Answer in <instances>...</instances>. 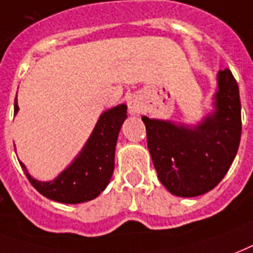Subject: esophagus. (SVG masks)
<instances>
[{
  "label": "esophagus",
  "mask_w": 253,
  "mask_h": 253,
  "mask_svg": "<svg viewBox=\"0 0 253 253\" xmlns=\"http://www.w3.org/2000/svg\"><path fill=\"white\" fill-rule=\"evenodd\" d=\"M127 106H128V111H130V114H132V115H135V114H139L140 110H142L139 99H138L136 96L130 98L128 102H127Z\"/></svg>",
  "instance_id": "esophagus-1"
}]
</instances>
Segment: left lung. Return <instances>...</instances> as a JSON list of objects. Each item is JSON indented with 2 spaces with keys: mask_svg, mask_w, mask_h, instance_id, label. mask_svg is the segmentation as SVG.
I'll return each instance as SVG.
<instances>
[{
  "mask_svg": "<svg viewBox=\"0 0 253 253\" xmlns=\"http://www.w3.org/2000/svg\"><path fill=\"white\" fill-rule=\"evenodd\" d=\"M216 111L194 130L143 117L147 146L161 183L173 195L191 198L220 183L239 150L242 105L231 70L219 71Z\"/></svg>",
  "mask_w": 253,
  "mask_h": 253,
  "instance_id": "left-lung-1",
  "label": "left lung"
}]
</instances>
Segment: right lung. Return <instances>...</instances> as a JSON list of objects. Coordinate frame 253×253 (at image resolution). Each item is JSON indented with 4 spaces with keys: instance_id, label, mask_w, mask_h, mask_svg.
Wrapping results in <instances>:
<instances>
[{
    "instance_id": "1",
    "label": "right lung",
    "mask_w": 253,
    "mask_h": 253,
    "mask_svg": "<svg viewBox=\"0 0 253 253\" xmlns=\"http://www.w3.org/2000/svg\"><path fill=\"white\" fill-rule=\"evenodd\" d=\"M17 111L15 101L14 114ZM126 113V105H119L102 114L80 157L51 182L33 179L19 162L29 182L40 194L59 203H84L96 198L113 176L115 146Z\"/></svg>"
}]
</instances>
